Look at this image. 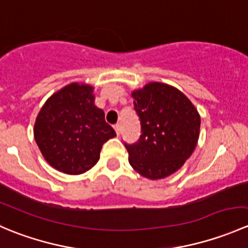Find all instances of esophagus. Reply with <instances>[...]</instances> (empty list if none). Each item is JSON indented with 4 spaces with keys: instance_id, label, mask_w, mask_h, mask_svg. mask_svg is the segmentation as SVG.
Returning <instances> with one entry per match:
<instances>
[{
    "instance_id": "obj_1",
    "label": "esophagus",
    "mask_w": 248,
    "mask_h": 248,
    "mask_svg": "<svg viewBox=\"0 0 248 248\" xmlns=\"http://www.w3.org/2000/svg\"><path fill=\"white\" fill-rule=\"evenodd\" d=\"M114 128H115V131H116L117 136H120V133H121V124H115V126H114Z\"/></svg>"
}]
</instances>
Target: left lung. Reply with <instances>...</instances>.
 Instances as JSON below:
<instances>
[{"mask_svg": "<svg viewBox=\"0 0 248 248\" xmlns=\"http://www.w3.org/2000/svg\"><path fill=\"white\" fill-rule=\"evenodd\" d=\"M132 96L141 136L136 144L124 142L129 164L147 179L169 176L196 149L201 116L191 101L170 85L150 82Z\"/></svg>", "mask_w": 248, "mask_h": 248, "instance_id": "1", "label": "left lung"}]
</instances>
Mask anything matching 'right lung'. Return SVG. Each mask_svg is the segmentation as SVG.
Returning a JSON list of instances; mask_svg holds the SVG:
<instances>
[{
  "mask_svg": "<svg viewBox=\"0 0 248 248\" xmlns=\"http://www.w3.org/2000/svg\"><path fill=\"white\" fill-rule=\"evenodd\" d=\"M93 87L68 85L46 102L34 124V139L47 163L78 175L98 162L106 141L116 136L104 111L94 106Z\"/></svg>",
  "mask_w": 248,
  "mask_h": 248,
  "instance_id": "1",
  "label": "right lung"
}]
</instances>
